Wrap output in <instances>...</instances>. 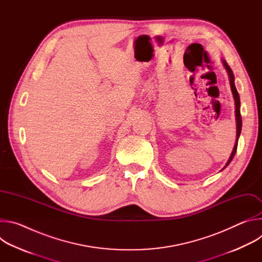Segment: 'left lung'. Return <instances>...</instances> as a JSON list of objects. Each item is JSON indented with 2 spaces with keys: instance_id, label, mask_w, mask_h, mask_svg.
I'll return each instance as SVG.
<instances>
[{
  "instance_id": "8db88e82",
  "label": "left lung",
  "mask_w": 262,
  "mask_h": 262,
  "mask_svg": "<svg viewBox=\"0 0 262 262\" xmlns=\"http://www.w3.org/2000/svg\"><path fill=\"white\" fill-rule=\"evenodd\" d=\"M223 64L224 66H225L228 74H229V79H230V86H231V90H232V93H233V97H234V100H235V106H236V110H235V116H236V127H237V130H236V141H235V145H234V148L232 150V154L226 164V166L224 168H226L232 161V159L234 158L235 156V152H236V149H237V142H238V138H239V135H241V132H242V115H241V100H239V95H238V92L235 88V85H234V74L231 70V68L229 67V65L226 63V61H223Z\"/></svg>"
}]
</instances>
